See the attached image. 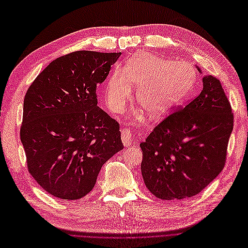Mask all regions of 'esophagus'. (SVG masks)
Instances as JSON below:
<instances>
[{"label": "esophagus", "mask_w": 248, "mask_h": 248, "mask_svg": "<svg viewBox=\"0 0 248 248\" xmlns=\"http://www.w3.org/2000/svg\"><path fill=\"white\" fill-rule=\"evenodd\" d=\"M121 140L122 142L125 147H128L131 144L132 141V135L130 133V131L128 129H122V133H121Z\"/></svg>", "instance_id": "34e87169"}]
</instances>
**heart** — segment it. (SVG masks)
Listing matches in <instances>:
<instances>
[{"label": "heart", "mask_w": 248, "mask_h": 248, "mask_svg": "<svg viewBox=\"0 0 248 248\" xmlns=\"http://www.w3.org/2000/svg\"><path fill=\"white\" fill-rule=\"evenodd\" d=\"M196 81L194 67L155 54L140 53L108 80L104 97L113 113H121L136 91V102L151 120L164 118L189 95Z\"/></svg>", "instance_id": "1"}]
</instances>
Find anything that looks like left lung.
Listing matches in <instances>:
<instances>
[{
  "instance_id": "obj_1",
  "label": "left lung",
  "mask_w": 248,
  "mask_h": 248,
  "mask_svg": "<svg viewBox=\"0 0 248 248\" xmlns=\"http://www.w3.org/2000/svg\"><path fill=\"white\" fill-rule=\"evenodd\" d=\"M202 82L200 94L140 143L143 182L159 199L193 197L225 166L234 123L231 105L216 77L204 75Z\"/></svg>"
}]
</instances>
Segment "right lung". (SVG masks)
Here are the masks:
<instances>
[{
    "instance_id": "obj_1",
    "label": "right lung",
    "mask_w": 248,
    "mask_h": 248,
    "mask_svg": "<svg viewBox=\"0 0 248 248\" xmlns=\"http://www.w3.org/2000/svg\"><path fill=\"white\" fill-rule=\"evenodd\" d=\"M120 55L76 51L51 62L28 89L20 140L30 173L54 197L86 196L102 165L123 150L119 123L96 98Z\"/></svg>"
}]
</instances>
